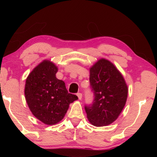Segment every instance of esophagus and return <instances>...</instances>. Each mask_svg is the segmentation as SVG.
Returning <instances> with one entry per match:
<instances>
[{
	"instance_id": "34e87169",
	"label": "esophagus",
	"mask_w": 157,
	"mask_h": 157,
	"mask_svg": "<svg viewBox=\"0 0 157 157\" xmlns=\"http://www.w3.org/2000/svg\"><path fill=\"white\" fill-rule=\"evenodd\" d=\"M77 95H78L79 100H82V94H81V93H78V94H77Z\"/></svg>"
}]
</instances>
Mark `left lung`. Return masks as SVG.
Instances as JSON below:
<instances>
[{
    "label": "left lung",
    "mask_w": 157,
    "mask_h": 157,
    "mask_svg": "<svg viewBox=\"0 0 157 157\" xmlns=\"http://www.w3.org/2000/svg\"><path fill=\"white\" fill-rule=\"evenodd\" d=\"M89 71L94 100L91 105L85 107L87 118L95 127L107 126L113 123L123 111L128 86L116 66L105 58L98 60Z\"/></svg>",
    "instance_id": "obj_1"
}]
</instances>
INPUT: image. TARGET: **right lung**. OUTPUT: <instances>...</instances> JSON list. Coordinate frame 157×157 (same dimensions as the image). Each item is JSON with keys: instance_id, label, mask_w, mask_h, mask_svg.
<instances>
[{"instance_id": "1", "label": "right lung", "mask_w": 157, "mask_h": 157, "mask_svg": "<svg viewBox=\"0 0 157 157\" xmlns=\"http://www.w3.org/2000/svg\"><path fill=\"white\" fill-rule=\"evenodd\" d=\"M57 66L50 60L39 63L26 78L25 98L34 117L47 125L62 120L69 105L78 99L69 94L64 82L56 78Z\"/></svg>"}]
</instances>
